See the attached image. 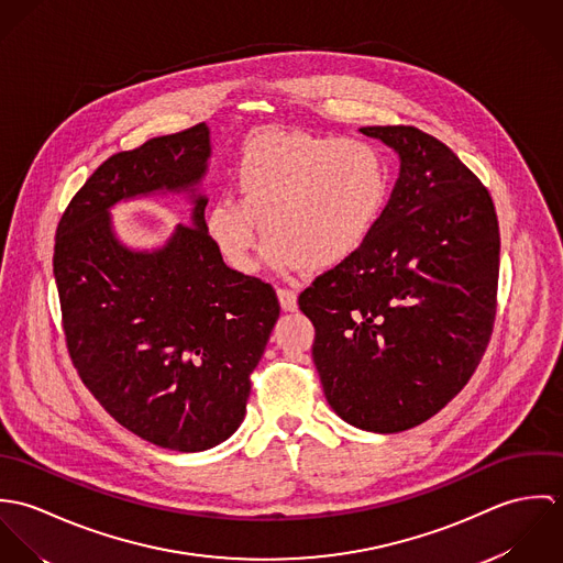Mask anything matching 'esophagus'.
<instances>
[{
  "mask_svg": "<svg viewBox=\"0 0 563 563\" xmlns=\"http://www.w3.org/2000/svg\"><path fill=\"white\" fill-rule=\"evenodd\" d=\"M277 299L284 312H295L297 310V292L288 290V288H279L277 290Z\"/></svg>",
  "mask_w": 563,
  "mask_h": 563,
  "instance_id": "34e87169",
  "label": "esophagus"
}]
</instances>
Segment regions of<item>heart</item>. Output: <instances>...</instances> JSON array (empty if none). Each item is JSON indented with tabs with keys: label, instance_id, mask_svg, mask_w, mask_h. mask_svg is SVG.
Here are the masks:
<instances>
[{
	"label": "heart",
	"instance_id": "obj_1",
	"mask_svg": "<svg viewBox=\"0 0 563 563\" xmlns=\"http://www.w3.org/2000/svg\"><path fill=\"white\" fill-rule=\"evenodd\" d=\"M234 184L241 199L217 195L203 230L241 275L257 268L262 228L271 239L266 260L279 271L349 262L375 232L390 190L386 161L371 143L279 130L246 143Z\"/></svg>",
	"mask_w": 563,
	"mask_h": 563
}]
</instances>
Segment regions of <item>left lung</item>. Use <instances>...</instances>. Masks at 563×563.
I'll list each match as a JSON object with an SVG mask.
<instances>
[{"label": "left lung", "mask_w": 563, "mask_h": 563, "mask_svg": "<svg viewBox=\"0 0 563 563\" xmlns=\"http://www.w3.org/2000/svg\"><path fill=\"white\" fill-rule=\"evenodd\" d=\"M399 156L368 242L299 297L331 409L397 433L473 377L496 312L498 221L489 192L444 143L411 125L360 128Z\"/></svg>", "instance_id": "obj_1"}]
</instances>
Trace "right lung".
<instances>
[{"instance_id":"right-lung-1","label":"right lung","mask_w":563,"mask_h":563,"mask_svg":"<svg viewBox=\"0 0 563 563\" xmlns=\"http://www.w3.org/2000/svg\"><path fill=\"white\" fill-rule=\"evenodd\" d=\"M210 128L114 154L65 210L54 249L67 346L84 386L125 429L197 453L244 420L249 375L279 319L271 284L232 271L203 230ZM181 194L188 227L141 250L121 242L119 202Z\"/></svg>"}]
</instances>
